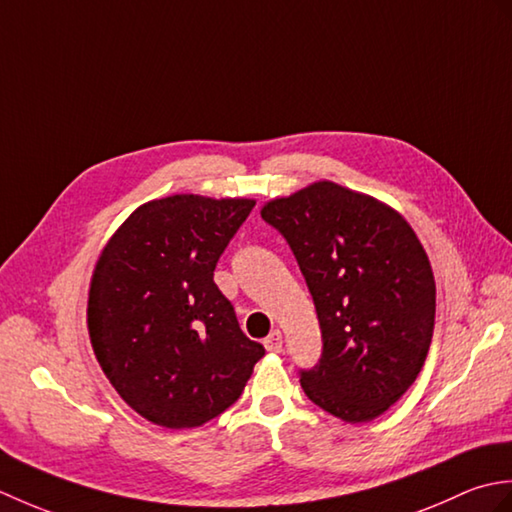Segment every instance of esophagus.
Returning a JSON list of instances; mask_svg holds the SVG:
<instances>
[{"instance_id":"esophagus-1","label":"esophagus","mask_w":512,"mask_h":512,"mask_svg":"<svg viewBox=\"0 0 512 512\" xmlns=\"http://www.w3.org/2000/svg\"><path fill=\"white\" fill-rule=\"evenodd\" d=\"M264 345H266L268 352H273V354L281 352V347H284V339H281V332L279 330L270 332L266 339H264Z\"/></svg>"}]
</instances>
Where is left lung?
Wrapping results in <instances>:
<instances>
[{"mask_svg": "<svg viewBox=\"0 0 512 512\" xmlns=\"http://www.w3.org/2000/svg\"><path fill=\"white\" fill-rule=\"evenodd\" d=\"M262 217L288 242L317 310L323 347L299 369L303 391L345 422L374 420L411 387L431 345L436 281L416 233L334 182L268 202Z\"/></svg>", "mask_w": 512, "mask_h": 512, "instance_id": "left-lung-1", "label": "left lung"}]
</instances>
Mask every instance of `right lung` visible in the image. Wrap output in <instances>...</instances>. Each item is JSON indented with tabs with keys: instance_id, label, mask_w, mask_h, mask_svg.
Returning <instances> with one entry per match:
<instances>
[{
	"instance_id": "right-lung-1",
	"label": "right lung",
	"mask_w": 512,
	"mask_h": 512,
	"mask_svg": "<svg viewBox=\"0 0 512 512\" xmlns=\"http://www.w3.org/2000/svg\"><path fill=\"white\" fill-rule=\"evenodd\" d=\"M253 200L171 195L143 204L96 264L88 328L105 376L129 407L191 429L242 396L264 345L239 330L213 273Z\"/></svg>"
}]
</instances>
